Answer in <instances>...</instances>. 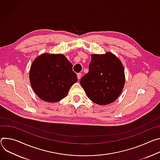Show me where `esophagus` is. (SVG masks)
I'll return each instance as SVG.
<instances>
[{"instance_id": "1", "label": "esophagus", "mask_w": 160, "mask_h": 160, "mask_svg": "<svg viewBox=\"0 0 160 160\" xmlns=\"http://www.w3.org/2000/svg\"><path fill=\"white\" fill-rule=\"evenodd\" d=\"M77 76H78V79H80L81 78V73H78L77 74Z\"/></svg>"}]
</instances>
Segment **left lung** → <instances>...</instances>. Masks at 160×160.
<instances>
[{
	"instance_id": "1",
	"label": "left lung",
	"mask_w": 160,
	"mask_h": 160,
	"mask_svg": "<svg viewBox=\"0 0 160 160\" xmlns=\"http://www.w3.org/2000/svg\"><path fill=\"white\" fill-rule=\"evenodd\" d=\"M89 72L80 83L86 95L98 105L114 102L121 94L125 84V71L121 61L112 53L92 55Z\"/></svg>"
}]
</instances>
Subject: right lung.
<instances>
[{"label":"right lung","instance_id":"right-lung-1","mask_svg":"<svg viewBox=\"0 0 160 160\" xmlns=\"http://www.w3.org/2000/svg\"><path fill=\"white\" fill-rule=\"evenodd\" d=\"M78 81L72 65L63 55L44 54L33 62L30 81L35 93L48 102L65 98L70 88Z\"/></svg>","mask_w":160,"mask_h":160}]
</instances>
